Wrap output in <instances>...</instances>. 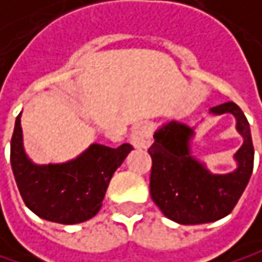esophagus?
<instances>
[{"mask_svg": "<svg viewBox=\"0 0 262 262\" xmlns=\"http://www.w3.org/2000/svg\"><path fill=\"white\" fill-rule=\"evenodd\" d=\"M130 141L137 149H147L152 144V128L149 124H140L134 128Z\"/></svg>", "mask_w": 262, "mask_h": 262, "instance_id": "esophagus-1", "label": "esophagus"}]
</instances>
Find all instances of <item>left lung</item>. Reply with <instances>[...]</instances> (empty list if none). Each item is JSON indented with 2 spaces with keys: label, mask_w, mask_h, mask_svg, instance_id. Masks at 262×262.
I'll return each instance as SVG.
<instances>
[{
  "label": "left lung",
  "mask_w": 262,
  "mask_h": 262,
  "mask_svg": "<svg viewBox=\"0 0 262 262\" xmlns=\"http://www.w3.org/2000/svg\"><path fill=\"white\" fill-rule=\"evenodd\" d=\"M215 115L232 113L244 143L235 154L238 167L232 173L213 175L190 155L193 128L170 121L155 132L150 146V196L161 212L178 224H204L227 216L241 198L253 170L250 125L235 102L210 108Z\"/></svg>",
  "instance_id": "obj_1"
}]
</instances>
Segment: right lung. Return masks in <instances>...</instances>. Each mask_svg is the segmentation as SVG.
Listing matches in <instances>:
<instances>
[{"label": "right lung", "instance_id": "add662e5", "mask_svg": "<svg viewBox=\"0 0 262 262\" xmlns=\"http://www.w3.org/2000/svg\"><path fill=\"white\" fill-rule=\"evenodd\" d=\"M19 116L10 143V164L24 204L39 218L59 224H78L95 216L115 170L134 147L92 144L69 163L36 166L23 149Z\"/></svg>", "mask_w": 262, "mask_h": 262}]
</instances>
